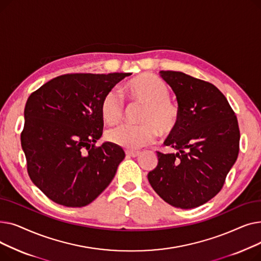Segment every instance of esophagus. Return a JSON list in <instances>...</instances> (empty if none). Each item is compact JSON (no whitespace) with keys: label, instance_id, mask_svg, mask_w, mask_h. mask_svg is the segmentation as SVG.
<instances>
[{"label":"esophagus","instance_id":"obj_1","mask_svg":"<svg viewBox=\"0 0 261 261\" xmlns=\"http://www.w3.org/2000/svg\"><path fill=\"white\" fill-rule=\"evenodd\" d=\"M126 154L129 158H136V156H139L141 153L140 152H135V151H127Z\"/></svg>","mask_w":261,"mask_h":261}]
</instances>
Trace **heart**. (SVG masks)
Segmentation results:
<instances>
[{
	"instance_id": "b5f03b06",
	"label": "heart",
	"mask_w": 261,
	"mask_h": 261,
	"mask_svg": "<svg viewBox=\"0 0 261 261\" xmlns=\"http://www.w3.org/2000/svg\"><path fill=\"white\" fill-rule=\"evenodd\" d=\"M131 101L144 105L140 122L143 125H120L109 130L107 139L128 150H136L152 143L155 131L161 135L172 133L180 121V109L170 99V89L153 75L144 74L125 85ZM100 114L108 123L118 122L123 115V102L114 91L107 92L100 101Z\"/></svg>"
}]
</instances>
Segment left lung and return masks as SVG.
<instances>
[{
  "label": "left lung",
  "mask_w": 261,
  "mask_h": 261,
  "mask_svg": "<svg viewBox=\"0 0 261 261\" xmlns=\"http://www.w3.org/2000/svg\"><path fill=\"white\" fill-rule=\"evenodd\" d=\"M176 96L180 121L164 142L175 153H158L148 173L155 193L177 208H194L221 190L239 153L237 117L214 85L182 72L161 71Z\"/></svg>",
  "instance_id": "left-lung-1"
}]
</instances>
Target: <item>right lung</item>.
I'll list each match as a JSON object with an SVG mask.
<instances>
[{"label": "right lung", "mask_w": 261, "mask_h": 261, "mask_svg": "<svg viewBox=\"0 0 261 261\" xmlns=\"http://www.w3.org/2000/svg\"><path fill=\"white\" fill-rule=\"evenodd\" d=\"M131 73L66 74L31 94L24 109L21 145L33 183L55 203L82 207L109 186L123 150L100 147L103 95Z\"/></svg>", "instance_id": "right-lung-1"}]
</instances>
